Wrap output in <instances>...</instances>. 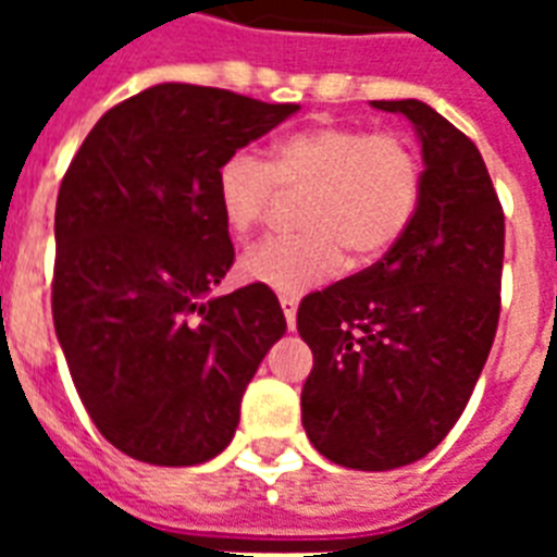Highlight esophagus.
I'll return each mask as SVG.
<instances>
[{
  "label": "esophagus",
  "instance_id": "obj_1",
  "mask_svg": "<svg viewBox=\"0 0 557 557\" xmlns=\"http://www.w3.org/2000/svg\"><path fill=\"white\" fill-rule=\"evenodd\" d=\"M280 306H283V314H286L288 330H295V326H297V297L283 295V297H280Z\"/></svg>",
  "mask_w": 557,
  "mask_h": 557
}]
</instances>
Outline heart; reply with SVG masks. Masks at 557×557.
I'll list each match as a JSON object with an SVG mask.
<instances>
[{"instance_id": "b5f03b06", "label": "heart", "mask_w": 557, "mask_h": 557, "mask_svg": "<svg viewBox=\"0 0 557 557\" xmlns=\"http://www.w3.org/2000/svg\"><path fill=\"white\" fill-rule=\"evenodd\" d=\"M280 190H306L297 213L306 231L262 239L243 253L239 271L280 295H304L335 277L347 253L372 262L405 236L422 168L401 135L318 124L280 138L271 164L236 150L216 170L219 210L234 236L251 234Z\"/></svg>"}]
</instances>
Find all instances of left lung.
I'll use <instances>...</instances> for the list:
<instances>
[{
  "label": "left lung",
  "mask_w": 557,
  "mask_h": 557,
  "mask_svg": "<svg viewBox=\"0 0 557 557\" xmlns=\"http://www.w3.org/2000/svg\"><path fill=\"white\" fill-rule=\"evenodd\" d=\"M413 124L422 193L375 265L304 297L297 332L314 367L306 436L356 471L428 457L466 410L500 318L506 225L474 141L422 100H372Z\"/></svg>",
  "instance_id": "obj_1"
}]
</instances>
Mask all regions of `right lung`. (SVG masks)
<instances>
[{
    "mask_svg": "<svg viewBox=\"0 0 557 557\" xmlns=\"http://www.w3.org/2000/svg\"><path fill=\"white\" fill-rule=\"evenodd\" d=\"M297 109L159 83L109 109L69 164L54 330L83 407L126 457L168 468L219 457L248 381L286 335L271 288L213 295L234 265L216 170Z\"/></svg>",
    "mask_w": 557,
    "mask_h": 557,
    "instance_id": "1",
    "label": "right lung"
}]
</instances>
